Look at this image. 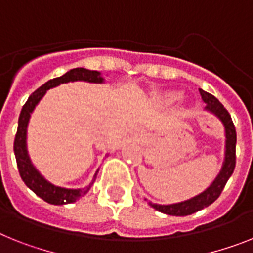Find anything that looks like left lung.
Returning a JSON list of instances; mask_svg holds the SVG:
<instances>
[{
    "instance_id": "obj_1",
    "label": "left lung",
    "mask_w": 253,
    "mask_h": 253,
    "mask_svg": "<svg viewBox=\"0 0 253 253\" xmlns=\"http://www.w3.org/2000/svg\"><path fill=\"white\" fill-rule=\"evenodd\" d=\"M199 94L202 96L203 101L206 103V109L212 112L213 114L221 120L225 126V135H226V150H225V161L224 166H222L221 171L216 177V180L212 182V185L210 186L207 190L201 193L199 195L194 197L192 199L184 201V202L175 203V205H150L159 212H163L166 215L171 216H188L192 215L194 212H198L203 210L205 207H209L210 205L215 202L216 199L220 197L221 192L224 190L226 182H228L229 177L231 176L233 171L235 169V146H237V132H235V126L231 120L229 112L224 108L220 101L216 99L213 95L206 92V91L199 88Z\"/></svg>"
}]
</instances>
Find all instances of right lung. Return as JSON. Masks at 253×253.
Masks as SVG:
<instances>
[{"label": "right lung", "mask_w": 253, "mask_h": 253, "mask_svg": "<svg viewBox=\"0 0 253 253\" xmlns=\"http://www.w3.org/2000/svg\"><path fill=\"white\" fill-rule=\"evenodd\" d=\"M71 81H87V82L101 84L104 80L99 72L88 71V69H84V68H74V69H71L69 72L63 74L61 77L47 81L40 88H37L28 97L27 103L23 105V109L20 112L18 121V131H16L14 140V153L15 158H16V165H18L20 177L25 182V185L47 203L58 206L76 202L77 199L84 197L90 190L92 182L87 188H84V190H81V189L60 188V186H55L51 182L46 181L31 163V159H29L28 153H27V141H25V139H27V126H28L31 113L33 112L38 101L41 100V97L46 94V91L55 86H59L60 84L71 82ZM95 177H96V175H95Z\"/></svg>", "instance_id": "add662e5"}]
</instances>
